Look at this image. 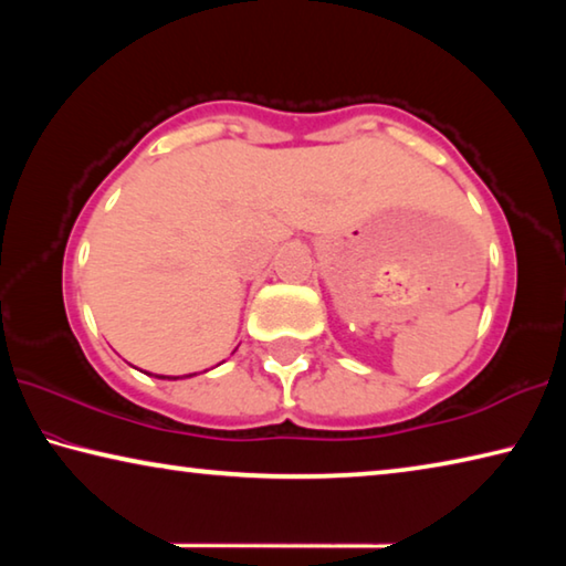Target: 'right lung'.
I'll list each match as a JSON object with an SVG mask.
<instances>
[{
  "instance_id": "right-lung-1",
  "label": "right lung",
  "mask_w": 566,
  "mask_h": 566,
  "mask_svg": "<svg viewBox=\"0 0 566 566\" xmlns=\"http://www.w3.org/2000/svg\"><path fill=\"white\" fill-rule=\"evenodd\" d=\"M187 377H191V375H187ZM159 379H165V377H159ZM175 379H179V377H175Z\"/></svg>"
}]
</instances>
